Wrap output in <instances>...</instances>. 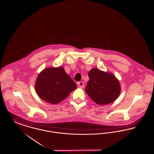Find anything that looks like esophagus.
<instances>
[{
  "label": "esophagus",
  "mask_w": 154,
  "mask_h": 154,
  "mask_svg": "<svg viewBox=\"0 0 154 154\" xmlns=\"http://www.w3.org/2000/svg\"><path fill=\"white\" fill-rule=\"evenodd\" d=\"M78 85H79V87L80 88H84V82H82V81L79 82L78 83Z\"/></svg>",
  "instance_id": "1"
}]
</instances>
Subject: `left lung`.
Here are the masks:
<instances>
[{"label":"left lung","instance_id":"obj_1","mask_svg":"<svg viewBox=\"0 0 154 154\" xmlns=\"http://www.w3.org/2000/svg\"><path fill=\"white\" fill-rule=\"evenodd\" d=\"M85 92L99 105H106L115 101L121 93V85L113 74L93 68L88 72Z\"/></svg>","mask_w":154,"mask_h":154}]
</instances>
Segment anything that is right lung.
<instances>
[{
	"instance_id": "obj_1",
	"label": "right lung",
	"mask_w": 154,
	"mask_h": 154,
	"mask_svg": "<svg viewBox=\"0 0 154 154\" xmlns=\"http://www.w3.org/2000/svg\"><path fill=\"white\" fill-rule=\"evenodd\" d=\"M35 87L40 98L55 104L66 99L77 87L63 67L59 66L44 69L38 74Z\"/></svg>"
}]
</instances>
